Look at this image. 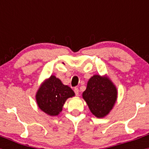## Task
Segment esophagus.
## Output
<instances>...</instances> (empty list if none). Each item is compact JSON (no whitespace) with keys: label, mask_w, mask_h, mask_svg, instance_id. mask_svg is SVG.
Returning <instances> with one entry per match:
<instances>
[{"label":"esophagus","mask_w":149,"mask_h":149,"mask_svg":"<svg viewBox=\"0 0 149 149\" xmlns=\"http://www.w3.org/2000/svg\"><path fill=\"white\" fill-rule=\"evenodd\" d=\"M74 93H75V95H79V89H78V88H77V87H75L74 88Z\"/></svg>","instance_id":"1"}]
</instances>
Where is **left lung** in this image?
<instances>
[{"label":"left lung","instance_id":"left-lung-1","mask_svg":"<svg viewBox=\"0 0 149 149\" xmlns=\"http://www.w3.org/2000/svg\"><path fill=\"white\" fill-rule=\"evenodd\" d=\"M83 98L92 113L97 118L106 116L113 109L117 99V89L106 76L95 74L89 80Z\"/></svg>","mask_w":149,"mask_h":149}]
</instances>
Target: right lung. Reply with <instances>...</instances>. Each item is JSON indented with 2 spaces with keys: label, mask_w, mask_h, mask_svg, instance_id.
<instances>
[{
  "label": "right lung",
  "mask_w": 149,
  "mask_h": 149,
  "mask_svg": "<svg viewBox=\"0 0 149 149\" xmlns=\"http://www.w3.org/2000/svg\"><path fill=\"white\" fill-rule=\"evenodd\" d=\"M74 95V93L69 86L64 85L54 75H51L38 89L36 99L40 110L54 116L62 111L67 98Z\"/></svg>",
  "instance_id": "add662e5"
}]
</instances>
